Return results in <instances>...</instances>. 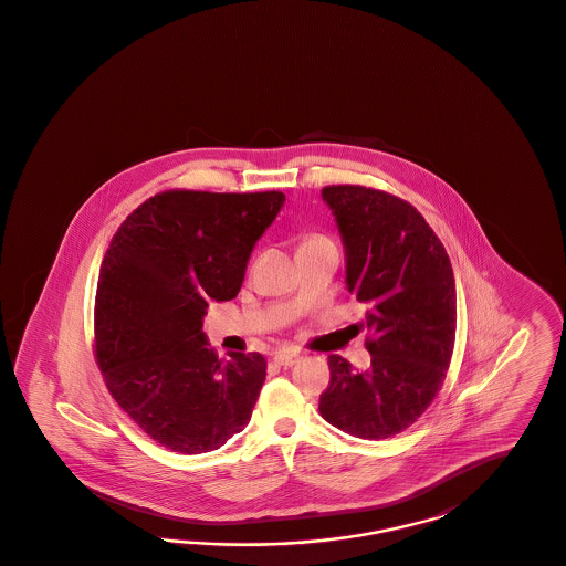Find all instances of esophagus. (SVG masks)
<instances>
[{
  "label": "esophagus",
  "mask_w": 566,
  "mask_h": 566,
  "mask_svg": "<svg viewBox=\"0 0 566 566\" xmlns=\"http://www.w3.org/2000/svg\"><path fill=\"white\" fill-rule=\"evenodd\" d=\"M301 361V355L293 352H277L273 355V364L282 366V368H291L294 364Z\"/></svg>",
  "instance_id": "34e87169"
}]
</instances>
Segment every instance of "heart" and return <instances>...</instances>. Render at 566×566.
I'll use <instances>...</instances> for the list:
<instances>
[{
	"label": "heart",
	"mask_w": 566,
	"mask_h": 566,
	"mask_svg": "<svg viewBox=\"0 0 566 566\" xmlns=\"http://www.w3.org/2000/svg\"><path fill=\"white\" fill-rule=\"evenodd\" d=\"M312 242H328V240L322 238V235H312V238H307L303 244H312Z\"/></svg>",
	"instance_id": "b5f03b06"
}]
</instances>
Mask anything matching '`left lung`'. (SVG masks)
<instances>
[{
    "label": "left lung",
    "instance_id": "obj_1",
    "mask_svg": "<svg viewBox=\"0 0 566 566\" xmlns=\"http://www.w3.org/2000/svg\"><path fill=\"white\" fill-rule=\"evenodd\" d=\"M345 244L347 289L366 305L371 364L331 355L319 413L359 439L413 424L446 380L455 340V280L441 240L410 202L364 186L322 190Z\"/></svg>",
    "mask_w": 566,
    "mask_h": 566
}]
</instances>
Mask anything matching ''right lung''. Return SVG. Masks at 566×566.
<instances>
[{"label":"right lung","instance_id":"add662e5","mask_svg":"<svg viewBox=\"0 0 566 566\" xmlns=\"http://www.w3.org/2000/svg\"><path fill=\"white\" fill-rule=\"evenodd\" d=\"M282 192L171 190L129 214L104 254L96 357L118 406L179 453L219 449L251 420L268 361H219L202 332L209 303L234 298Z\"/></svg>","mask_w":566,"mask_h":566}]
</instances>
